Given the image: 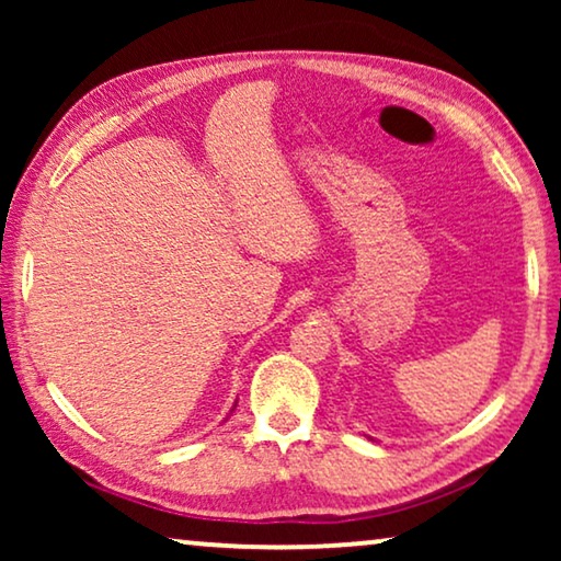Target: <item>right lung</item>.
<instances>
[{
  "mask_svg": "<svg viewBox=\"0 0 561 561\" xmlns=\"http://www.w3.org/2000/svg\"><path fill=\"white\" fill-rule=\"evenodd\" d=\"M234 409H237V403H234V405H232V411H234ZM232 411H229V413H232Z\"/></svg>",
  "mask_w": 561,
  "mask_h": 561,
  "instance_id": "obj_1",
  "label": "right lung"
}]
</instances>
